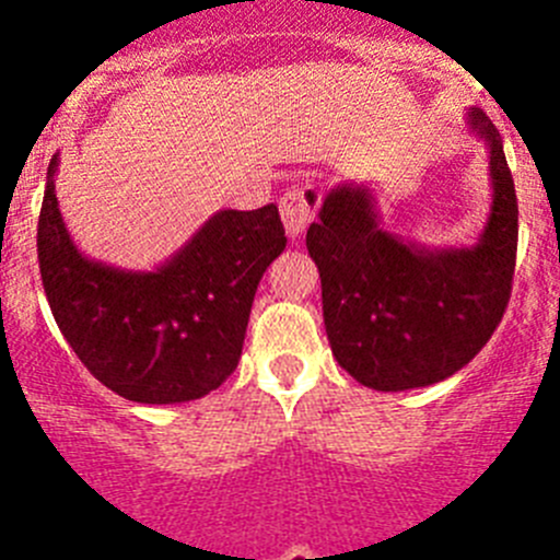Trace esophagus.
Segmentation results:
<instances>
[{
    "instance_id": "obj_1",
    "label": "esophagus",
    "mask_w": 560,
    "mask_h": 560,
    "mask_svg": "<svg viewBox=\"0 0 560 560\" xmlns=\"http://www.w3.org/2000/svg\"><path fill=\"white\" fill-rule=\"evenodd\" d=\"M316 206H319V191L312 184L292 186L284 197H281V219H284V228L290 238H301L303 230L308 228V222L314 219Z\"/></svg>"
}]
</instances>
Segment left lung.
Returning <instances> with one entry per match:
<instances>
[{"label": "left lung", "instance_id": "8db88e82", "mask_svg": "<svg viewBox=\"0 0 560 560\" xmlns=\"http://www.w3.org/2000/svg\"><path fill=\"white\" fill-rule=\"evenodd\" d=\"M466 127L488 149L493 189L474 244L433 246L393 233L369 184L327 189L306 233L332 358L371 389L400 393L457 374L488 343L510 303L515 180L493 121L468 107Z\"/></svg>", "mask_w": 560, "mask_h": 560}]
</instances>
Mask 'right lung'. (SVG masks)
<instances>
[{"label":"right lung","instance_id":"obj_1","mask_svg":"<svg viewBox=\"0 0 560 560\" xmlns=\"http://www.w3.org/2000/svg\"><path fill=\"white\" fill-rule=\"evenodd\" d=\"M59 154L45 178L37 257L61 336L107 389L135 404H186L238 369L254 292L284 252L279 208L217 211L154 270L78 248L56 200Z\"/></svg>","mask_w":560,"mask_h":560}]
</instances>
